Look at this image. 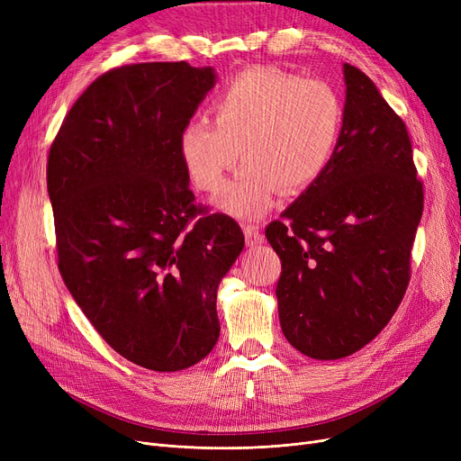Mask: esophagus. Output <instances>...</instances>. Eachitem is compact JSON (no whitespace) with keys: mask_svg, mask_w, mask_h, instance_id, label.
Returning a JSON list of instances; mask_svg holds the SVG:
<instances>
[{"mask_svg":"<svg viewBox=\"0 0 461 461\" xmlns=\"http://www.w3.org/2000/svg\"><path fill=\"white\" fill-rule=\"evenodd\" d=\"M243 230H245V237H247V245H249V247H258V245H261L263 240H265V237H263L259 226L245 224Z\"/></svg>","mask_w":461,"mask_h":461,"instance_id":"1","label":"esophagus"}]
</instances>
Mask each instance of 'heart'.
Wrapping results in <instances>:
<instances>
[{
	"label": "heart",
	"mask_w": 461,
	"mask_h": 461,
	"mask_svg": "<svg viewBox=\"0 0 461 461\" xmlns=\"http://www.w3.org/2000/svg\"><path fill=\"white\" fill-rule=\"evenodd\" d=\"M342 125L344 103L329 82L254 67L218 91L211 121L192 119L183 129L179 151L192 183L211 194L240 155L245 166L218 205L239 218H259L278 190L292 196L321 177Z\"/></svg>",
	"instance_id": "obj_1"
}]
</instances>
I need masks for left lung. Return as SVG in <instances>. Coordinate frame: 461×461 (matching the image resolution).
<instances>
[{
    "instance_id": "8db88e82",
    "label": "left lung",
    "mask_w": 461,
    "mask_h": 461,
    "mask_svg": "<svg viewBox=\"0 0 461 461\" xmlns=\"http://www.w3.org/2000/svg\"><path fill=\"white\" fill-rule=\"evenodd\" d=\"M344 125L321 177L265 230L282 261L278 316L306 357H348L384 329L411 278L424 190L402 117L346 63Z\"/></svg>"
}]
</instances>
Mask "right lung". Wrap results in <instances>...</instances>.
<instances>
[{"label": "right lung", "instance_id": "right-lung-1", "mask_svg": "<svg viewBox=\"0 0 461 461\" xmlns=\"http://www.w3.org/2000/svg\"><path fill=\"white\" fill-rule=\"evenodd\" d=\"M211 67L123 65L72 104L46 166L58 267L86 318L134 365L177 372L211 353L218 282L245 247L188 188L179 138Z\"/></svg>", "mask_w": 461, "mask_h": 461}]
</instances>
